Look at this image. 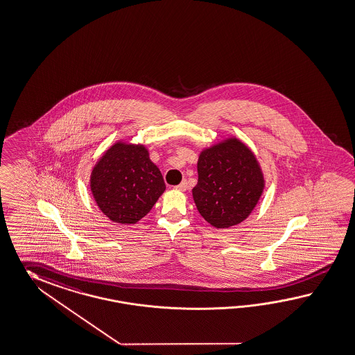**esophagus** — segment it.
Returning a JSON list of instances; mask_svg holds the SVG:
<instances>
[{"label":"esophagus","instance_id":"esophagus-1","mask_svg":"<svg viewBox=\"0 0 355 355\" xmlns=\"http://www.w3.org/2000/svg\"><path fill=\"white\" fill-rule=\"evenodd\" d=\"M174 190L177 191H186L187 190V182L182 181L178 186L174 187Z\"/></svg>","mask_w":355,"mask_h":355}]
</instances>
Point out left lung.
<instances>
[{"mask_svg":"<svg viewBox=\"0 0 355 355\" xmlns=\"http://www.w3.org/2000/svg\"><path fill=\"white\" fill-rule=\"evenodd\" d=\"M198 174L192 198L201 216L216 230L243 222L266 189L257 156L234 136L200 151Z\"/></svg>","mask_w":355,"mask_h":355,"instance_id":"1","label":"left lung"}]
</instances>
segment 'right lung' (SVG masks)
<instances>
[{
  "mask_svg": "<svg viewBox=\"0 0 355 355\" xmlns=\"http://www.w3.org/2000/svg\"><path fill=\"white\" fill-rule=\"evenodd\" d=\"M89 189L97 207L112 222L133 225L155 205L165 183L144 144L118 139L94 165Z\"/></svg>",
  "mask_w": 355,
  "mask_h": 355,
  "instance_id": "add662e5",
  "label": "right lung"
}]
</instances>
